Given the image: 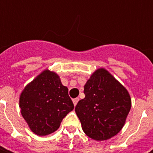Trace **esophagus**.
Returning a JSON list of instances; mask_svg holds the SVG:
<instances>
[{
    "mask_svg": "<svg viewBox=\"0 0 153 153\" xmlns=\"http://www.w3.org/2000/svg\"><path fill=\"white\" fill-rule=\"evenodd\" d=\"M79 101V99L78 98H76V99H73V104L74 105H76V104H77V102Z\"/></svg>",
    "mask_w": 153,
    "mask_h": 153,
    "instance_id": "34e87169",
    "label": "esophagus"
}]
</instances>
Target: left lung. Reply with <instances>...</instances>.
Listing matches in <instances>:
<instances>
[{
	"label": "left lung",
	"instance_id": "8db88e82",
	"mask_svg": "<svg viewBox=\"0 0 153 153\" xmlns=\"http://www.w3.org/2000/svg\"><path fill=\"white\" fill-rule=\"evenodd\" d=\"M85 98L75 111L82 130L95 140H105L120 132L131 108L128 92L104 68L96 70L84 86Z\"/></svg>",
	"mask_w": 153,
	"mask_h": 153
}]
</instances>
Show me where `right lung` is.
<instances>
[{
    "instance_id": "add662e5",
    "label": "right lung",
    "mask_w": 153,
    "mask_h": 153,
    "mask_svg": "<svg viewBox=\"0 0 153 153\" xmlns=\"http://www.w3.org/2000/svg\"><path fill=\"white\" fill-rule=\"evenodd\" d=\"M19 107L31 131L42 136L59 128L63 118L74 109V105L59 76L45 70L24 88Z\"/></svg>"
}]
</instances>
